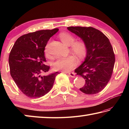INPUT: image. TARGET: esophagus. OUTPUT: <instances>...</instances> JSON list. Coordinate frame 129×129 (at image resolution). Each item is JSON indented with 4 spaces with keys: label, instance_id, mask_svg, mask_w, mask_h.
Here are the masks:
<instances>
[{
    "label": "esophagus",
    "instance_id": "esophagus-1",
    "mask_svg": "<svg viewBox=\"0 0 129 129\" xmlns=\"http://www.w3.org/2000/svg\"><path fill=\"white\" fill-rule=\"evenodd\" d=\"M68 74H69V76H71V77L75 78V77H76V74H75V73H74V72H70V73H69Z\"/></svg>",
    "mask_w": 129,
    "mask_h": 129
}]
</instances>
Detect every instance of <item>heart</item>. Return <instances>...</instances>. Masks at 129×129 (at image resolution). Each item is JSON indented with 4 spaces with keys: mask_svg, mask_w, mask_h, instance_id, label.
<instances>
[{
    "mask_svg": "<svg viewBox=\"0 0 129 129\" xmlns=\"http://www.w3.org/2000/svg\"><path fill=\"white\" fill-rule=\"evenodd\" d=\"M59 37L63 43L71 46V50L79 58H83L86 56L88 51V46L85 41L80 40L75 41V37L68 32L60 33ZM45 52L48 54L47 47ZM77 64V60L73 55L67 57H58L53 63V68L57 71L68 72L72 69Z\"/></svg>",
    "mask_w": 129,
    "mask_h": 129,
    "instance_id": "heart-1",
    "label": "heart"
}]
</instances>
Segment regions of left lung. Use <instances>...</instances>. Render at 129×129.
<instances>
[{"label":"left lung","instance_id":"left-lung-1","mask_svg":"<svg viewBox=\"0 0 129 129\" xmlns=\"http://www.w3.org/2000/svg\"><path fill=\"white\" fill-rule=\"evenodd\" d=\"M68 29L85 41L88 46L85 61L75 72L85 80L80 90L86 94H94L105 88L112 77L115 54L109 39L100 30L91 27H69Z\"/></svg>","mask_w":129,"mask_h":129}]
</instances>
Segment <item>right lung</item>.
<instances>
[{"mask_svg": "<svg viewBox=\"0 0 129 129\" xmlns=\"http://www.w3.org/2000/svg\"><path fill=\"white\" fill-rule=\"evenodd\" d=\"M58 30H40L20 36L10 52V74L23 94L30 98H39L51 90L58 72L41 76L48 72L49 66L45 64V47L52 36Z\"/></svg>", "mask_w": 129, "mask_h": 129, "instance_id": "add662e5", "label": "right lung"}]
</instances>
